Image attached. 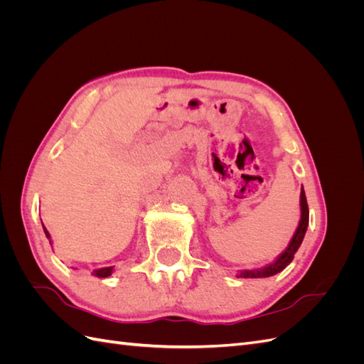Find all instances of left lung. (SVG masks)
<instances>
[{
	"label": "left lung",
	"mask_w": 364,
	"mask_h": 364,
	"mask_svg": "<svg viewBox=\"0 0 364 364\" xmlns=\"http://www.w3.org/2000/svg\"><path fill=\"white\" fill-rule=\"evenodd\" d=\"M301 211H302V214H301L299 226H297L289 247L281 253V255L278 257V259L274 261V262H272L270 266H266L264 269L243 270V272L238 274L240 278H267V277H272V274L279 273L281 270H284L285 267L289 266V264L294 258L296 250L299 249V246L302 243V240H304L305 232H306V228H308V218H310V211H308V203H306V197H305L304 188L301 191Z\"/></svg>",
	"instance_id": "1"
}]
</instances>
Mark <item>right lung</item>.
<instances>
[{"instance_id":"right-lung-1","label":"right lung","mask_w":364,"mask_h":364,"mask_svg":"<svg viewBox=\"0 0 364 364\" xmlns=\"http://www.w3.org/2000/svg\"><path fill=\"white\" fill-rule=\"evenodd\" d=\"M43 226V225H42ZM43 232H46V235H47V238L50 240V234H48V230L43 228ZM50 245H51V241H50ZM112 269L114 267H105V269H98V270H94L92 272V274L94 277H97V278H107V277H111L112 274Z\"/></svg>"}]
</instances>
